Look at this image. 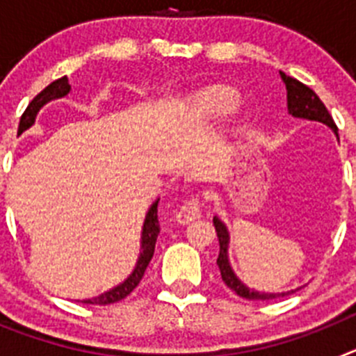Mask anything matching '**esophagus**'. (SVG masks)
Segmentation results:
<instances>
[{
    "instance_id": "obj_1",
    "label": "esophagus",
    "mask_w": 356,
    "mask_h": 356,
    "mask_svg": "<svg viewBox=\"0 0 356 356\" xmlns=\"http://www.w3.org/2000/svg\"><path fill=\"white\" fill-rule=\"evenodd\" d=\"M201 216V205L200 200L197 197H193V200L185 201L184 205L178 209L176 212V221L180 222V225H187V222H193L196 219H200Z\"/></svg>"
}]
</instances>
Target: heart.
Masks as SVG:
<instances>
[{
  "mask_svg": "<svg viewBox=\"0 0 356 356\" xmlns=\"http://www.w3.org/2000/svg\"><path fill=\"white\" fill-rule=\"evenodd\" d=\"M237 92L229 89H213L200 97V102L194 106V114L200 119H217L234 112L238 105Z\"/></svg>",
  "mask_w": 356,
  "mask_h": 356,
  "instance_id": "heart-1",
  "label": "heart"
}]
</instances>
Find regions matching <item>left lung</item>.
<instances>
[{
    "label": "left lung",
    "instance_id": "1",
    "mask_svg": "<svg viewBox=\"0 0 356 356\" xmlns=\"http://www.w3.org/2000/svg\"><path fill=\"white\" fill-rule=\"evenodd\" d=\"M280 76L284 80L285 89H287V110L292 118L298 119H307V121H317L326 124L328 128H332V131L339 137L337 127L333 122L332 115L326 110L325 103L321 102L319 96L314 92L310 87H307L305 83L298 81L296 78L287 76L285 72L280 71ZM213 226H216L217 238H219V257H217V266H219V271H221V278L226 285H228L232 291L235 292L241 298H246V300H276V298H284V296L292 294L298 289H292L287 292H260L250 289L246 284H242L238 276L235 275V271L232 269V264L228 259V248H229V234L228 228H226L225 222L219 219L217 216H213Z\"/></svg>",
    "mask_w": 356,
    "mask_h": 356
}]
</instances>
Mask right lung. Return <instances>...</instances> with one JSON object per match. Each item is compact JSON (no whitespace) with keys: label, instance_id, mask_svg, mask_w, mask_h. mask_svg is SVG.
I'll return each instance as SVG.
<instances>
[{"label":"right lung","instance_id":"add662e5","mask_svg":"<svg viewBox=\"0 0 356 356\" xmlns=\"http://www.w3.org/2000/svg\"><path fill=\"white\" fill-rule=\"evenodd\" d=\"M71 92V85H69L67 76H62L58 80H55L53 83H49L42 92L37 94L31 103L28 105V108L24 110V114L21 115V121H19V130L17 135L24 134L28 128H31L35 124V118L39 114V110L42 108L44 105H48L49 102L53 99H60V97L67 96ZM159 201L160 197H156L153 201V205L149 207L147 210L146 217H144V225H143V232H140V253L139 259H137V264H135L134 271L131 275L128 276L124 282H121L119 285H115L114 289H110V291L103 292V294L96 296V298H90V300H83L81 303L87 305H110L115 303V301L124 300L131 291H134L137 285L140 284V280H143L144 271H146L147 264L151 262L153 259V253H155V244H156V237L160 234V222H159Z\"/></svg>","mask_w":356,"mask_h":356}]
</instances>
